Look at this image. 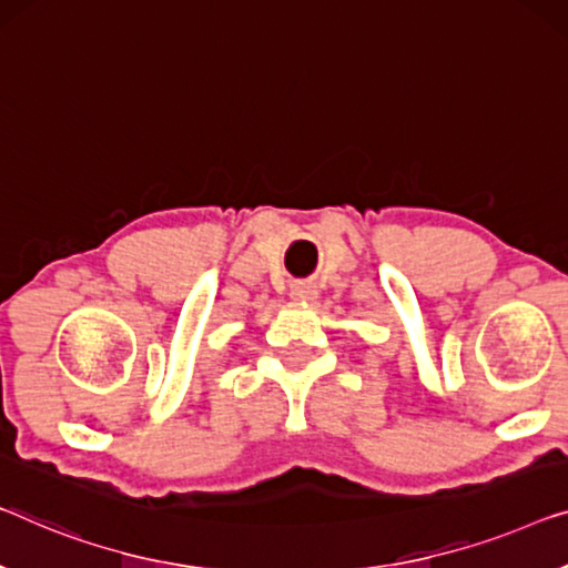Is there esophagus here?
Here are the masks:
<instances>
[{"mask_svg":"<svg viewBox=\"0 0 568 568\" xmlns=\"http://www.w3.org/2000/svg\"><path fill=\"white\" fill-rule=\"evenodd\" d=\"M290 294H292V300H300V302H310V300H315V286L312 284H307V282H297V284H292V290H290Z\"/></svg>","mask_w":568,"mask_h":568,"instance_id":"1","label":"esophagus"}]
</instances>
